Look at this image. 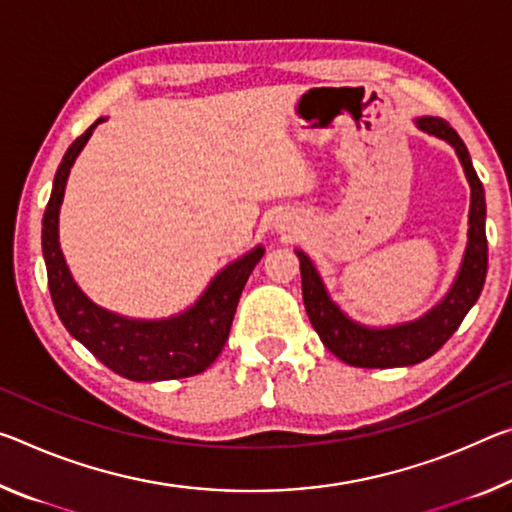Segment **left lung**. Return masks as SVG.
I'll list each match as a JSON object with an SVG mask.
<instances>
[{"instance_id": "obj_1", "label": "left lung", "mask_w": 512, "mask_h": 512, "mask_svg": "<svg viewBox=\"0 0 512 512\" xmlns=\"http://www.w3.org/2000/svg\"><path fill=\"white\" fill-rule=\"evenodd\" d=\"M421 132L437 136L456 150L462 170L472 189L469 200V230L467 248L462 255L456 280L446 291L444 298L421 314L415 321L396 323V326L373 328L348 316L335 300L330 298L323 278L303 250H296L300 262V280H303V300L314 330L319 332L323 346L335 353L339 360L362 369H389L410 367L431 358L440 351L446 339L472 310V305L483 291L485 273H488V239H485V191L472 166L467 145L462 143L446 120L435 116L415 118Z\"/></svg>"}]
</instances>
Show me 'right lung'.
Wrapping results in <instances>:
<instances>
[{
  "label": "right lung",
  "instance_id": "obj_1",
  "mask_svg": "<svg viewBox=\"0 0 512 512\" xmlns=\"http://www.w3.org/2000/svg\"><path fill=\"white\" fill-rule=\"evenodd\" d=\"M95 120L63 154L54 175L52 196L43 216V257L54 310L72 337L84 344L104 367L136 383L189 378L205 371L223 351L234 312L248 275L264 255L255 246L218 271L200 298L168 319H129L93 303L72 278L59 243V212L70 168L91 139Z\"/></svg>",
  "mask_w": 512,
  "mask_h": 512
}]
</instances>
